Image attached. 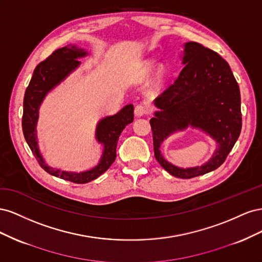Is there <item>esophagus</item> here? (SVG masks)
Masks as SVG:
<instances>
[{"label": "esophagus", "mask_w": 262, "mask_h": 262, "mask_svg": "<svg viewBox=\"0 0 262 262\" xmlns=\"http://www.w3.org/2000/svg\"><path fill=\"white\" fill-rule=\"evenodd\" d=\"M134 113H136V115L138 117L144 116V115L148 114V108L145 105H143V104H139V105L136 106V109H134Z\"/></svg>", "instance_id": "34e87169"}]
</instances>
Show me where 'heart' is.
<instances>
[{"mask_svg":"<svg viewBox=\"0 0 262 262\" xmlns=\"http://www.w3.org/2000/svg\"><path fill=\"white\" fill-rule=\"evenodd\" d=\"M154 70V66L153 64H149V66H146V68L144 69V74H149L150 72H153Z\"/></svg>","mask_w":262,"mask_h":262,"instance_id":"obj_1","label":"heart"}]
</instances>
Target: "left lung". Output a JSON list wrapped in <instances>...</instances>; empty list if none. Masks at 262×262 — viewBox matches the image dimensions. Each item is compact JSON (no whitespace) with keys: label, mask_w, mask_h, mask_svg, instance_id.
<instances>
[{"label":"left lung","mask_w":262,"mask_h":262,"mask_svg":"<svg viewBox=\"0 0 262 262\" xmlns=\"http://www.w3.org/2000/svg\"><path fill=\"white\" fill-rule=\"evenodd\" d=\"M185 67L177 78L158 95L161 109L149 120L154 155L170 175L189 179L219 168L226 160L242 130L239 87L228 63L219 53L202 45H185ZM189 125L208 133L218 143L213 157L200 168L179 169L160 154L161 142L169 134Z\"/></svg>","instance_id":"left-lung-1"}]
</instances>
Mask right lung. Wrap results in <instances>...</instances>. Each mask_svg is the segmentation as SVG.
I'll return each instance as SVG.
<instances>
[{"instance_id":"1","label":"right lung","mask_w":262,"mask_h":262,"mask_svg":"<svg viewBox=\"0 0 262 262\" xmlns=\"http://www.w3.org/2000/svg\"><path fill=\"white\" fill-rule=\"evenodd\" d=\"M86 54L87 52L77 48L76 46L63 47L53 51L48 58L36 67L33 77L26 89L25 97H24L23 133L37 162L41 166V168L49 172L50 175L74 182V184L90 182L99 177L110 167L117 156L116 148L118 139L125 126L133 121V105H126L115 116L106 117L99 121L96 130V138L99 143L104 144V153H102L99 164L91 170L83 172L63 171L51 168L45 163L37 145L36 124L39 106L48 92L80 66V62L76 59L84 57Z\"/></svg>"}]
</instances>
